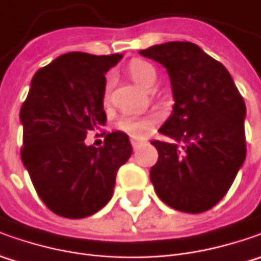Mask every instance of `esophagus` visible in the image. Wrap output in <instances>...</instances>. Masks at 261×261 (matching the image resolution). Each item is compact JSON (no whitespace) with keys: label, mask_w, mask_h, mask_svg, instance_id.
Listing matches in <instances>:
<instances>
[{"label":"esophagus","mask_w":261,"mask_h":261,"mask_svg":"<svg viewBox=\"0 0 261 261\" xmlns=\"http://www.w3.org/2000/svg\"><path fill=\"white\" fill-rule=\"evenodd\" d=\"M130 144L134 146V149H138L139 146L142 145V141H139V139H130Z\"/></svg>","instance_id":"obj_1"}]
</instances>
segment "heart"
I'll list each match as a JSON object with an SVG mask.
<instances>
[{
	"instance_id": "heart-1",
	"label": "heart",
	"mask_w": 261,
	"mask_h": 261,
	"mask_svg": "<svg viewBox=\"0 0 261 261\" xmlns=\"http://www.w3.org/2000/svg\"><path fill=\"white\" fill-rule=\"evenodd\" d=\"M127 71H129V75L132 76V80L135 81L138 86L144 87V88H149V87L154 86V83H155L156 69L149 62H146V61H134L129 65ZM107 91H109V84H107ZM155 116L130 115L120 119L119 127L129 136L144 138V136H146L152 130V127L155 126Z\"/></svg>"
}]
</instances>
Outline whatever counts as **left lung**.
<instances>
[{"mask_svg":"<svg viewBox=\"0 0 261 261\" xmlns=\"http://www.w3.org/2000/svg\"><path fill=\"white\" fill-rule=\"evenodd\" d=\"M164 66L174 97L152 141L149 171L158 197L175 211L200 214L226 195L246 160V105L221 62L190 42H167L139 52Z\"/></svg>","mask_w":261,"mask_h":261,"instance_id":"obj_1","label":"left lung"}]
</instances>
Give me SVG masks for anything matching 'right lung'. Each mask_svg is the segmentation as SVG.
Masks as SVG:
<instances>
[{
    "label": "right lung",
    "instance_id": "add662e5",
    "mask_svg": "<svg viewBox=\"0 0 261 261\" xmlns=\"http://www.w3.org/2000/svg\"><path fill=\"white\" fill-rule=\"evenodd\" d=\"M122 55H61L33 76L20 110L21 161L42 202L54 214L80 219L113 196L116 173L132 155L129 136L112 132L100 148L87 146L88 130L106 123L105 74Z\"/></svg>",
    "mask_w": 261,
    "mask_h": 261
}]
</instances>
